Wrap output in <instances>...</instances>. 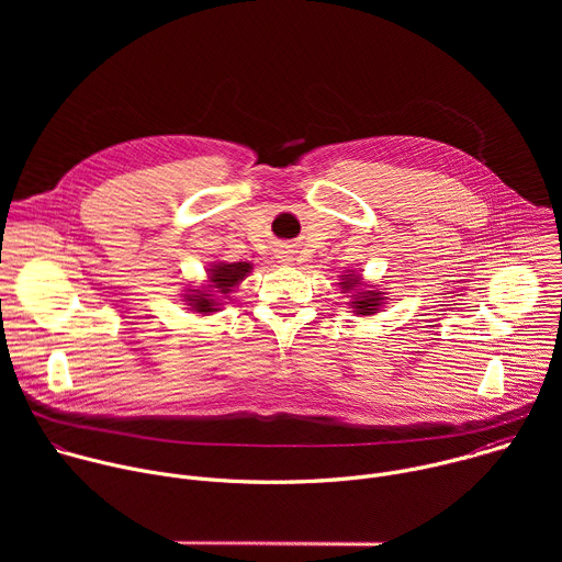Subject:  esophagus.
I'll use <instances>...</instances> for the list:
<instances>
[{"label":"esophagus","instance_id":"34e87169","mask_svg":"<svg viewBox=\"0 0 562 562\" xmlns=\"http://www.w3.org/2000/svg\"><path fill=\"white\" fill-rule=\"evenodd\" d=\"M280 258H282V262H291V260H293L289 251H280Z\"/></svg>","mask_w":562,"mask_h":562}]
</instances>
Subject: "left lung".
<instances>
[{"instance_id":"8db88e82","label":"left lung","mask_w":562,"mask_h":562,"mask_svg":"<svg viewBox=\"0 0 562 562\" xmlns=\"http://www.w3.org/2000/svg\"><path fill=\"white\" fill-rule=\"evenodd\" d=\"M345 282H340V286L347 291V289H351V286H356V284H360V276H345L342 278ZM380 293H373V291H364L362 295H358L356 297V302H351V306L358 311V313H362V315H371V313H375L378 311V304H380Z\"/></svg>"}]
</instances>
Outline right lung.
Returning <instances> with one entry per match:
<instances>
[{"label":"right lung","mask_w":562,"mask_h":562,"mask_svg":"<svg viewBox=\"0 0 562 562\" xmlns=\"http://www.w3.org/2000/svg\"><path fill=\"white\" fill-rule=\"evenodd\" d=\"M254 267L249 262H233V265H215L211 271V282L209 286L217 289V293H228L239 280H245V276L251 271ZM198 295H187V300H191L189 304L198 311V313H211V311H217V302L213 300L211 293H204V291H195Z\"/></svg>","instance_id":"add662e5"}]
</instances>
